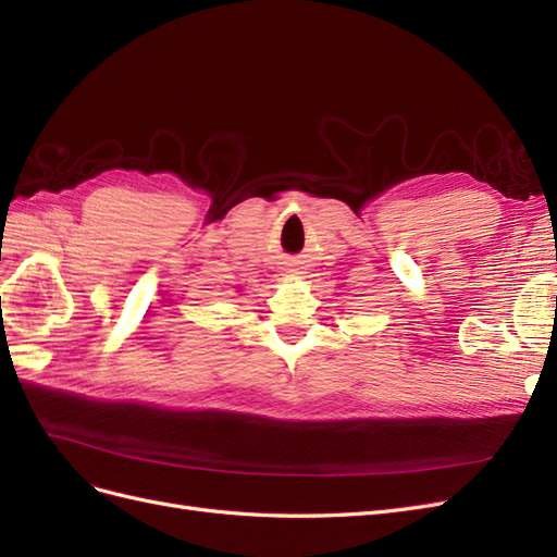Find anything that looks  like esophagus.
Returning a JSON list of instances; mask_svg holds the SVG:
<instances>
[{
    "instance_id": "obj_1",
    "label": "esophagus",
    "mask_w": 557,
    "mask_h": 557,
    "mask_svg": "<svg viewBox=\"0 0 557 557\" xmlns=\"http://www.w3.org/2000/svg\"><path fill=\"white\" fill-rule=\"evenodd\" d=\"M290 272H293V274H299V272H295V269H290Z\"/></svg>"
}]
</instances>
